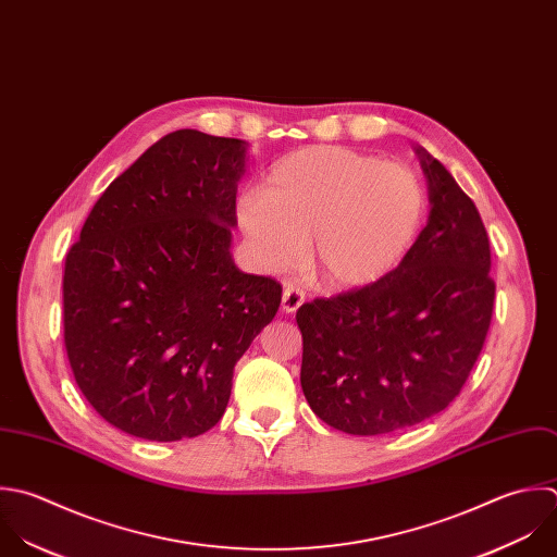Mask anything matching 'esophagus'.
Masks as SVG:
<instances>
[{
    "label": "esophagus",
    "instance_id": "esophagus-1",
    "mask_svg": "<svg viewBox=\"0 0 557 557\" xmlns=\"http://www.w3.org/2000/svg\"><path fill=\"white\" fill-rule=\"evenodd\" d=\"M304 301H306V295H304L301 288H297V286H293V284H288V286L284 288V295H282V310H284L286 314H295V312L301 308Z\"/></svg>",
    "mask_w": 557,
    "mask_h": 557
}]
</instances>
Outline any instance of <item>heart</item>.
<instances>
[{
  "label": "heart",
  "instance_id": "1",
  "mask_svg": "<svg viewBox=\"0 0 557 557\" xmlns=\"http://www.w3.org/2000/svg\"><path fill=\"white\" fill-rule=\"evenodd\" d=\"M428 210L419 175L338 145L299 149L271 166L262 193L236 203L238 227L264 273H286L306 253L334 290L388 275L414 245Z\"/></svg>",
  "mask_w": 557,
  "mask_h": 557
}]
</instances>
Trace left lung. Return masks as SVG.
I'll list each match as a JSON object with an SVG mask.
<instances>
[{
    "label": "left lung",
    "instance_id": "left-lung-1",
    "mask_svg": "<svg viewBox=\"0 0 557 557\" xmlns=\"http://www.w3.org/2000/svg\"><path fill=\"white\" fill-rule=\"evenodd\" d=\"M417 156L430 214L399 267L297 310L304 395L323 423L354 436L397 432L443 412L491 327L495 282L482 216L425 147Z\"/></svg>",
    "mask_w": 557,
    "mask_h": 557
}]
</instances>
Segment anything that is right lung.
I'll return each mask as SVG.
<instances>
[{
    "label": "right lung",
    "mask_w": 557,
    "mask_h": 557,
    "mask_svg": "<svg viewBox=\"0 0 557 557\" xmlns=\"http://www.w3.org/2000/svg\"><path fill=\"white\" fill-rule=\"evenodd\" d=\"M249 143L177 129L92 206L64 262L73 377L116 430L158 443L219 423L234 367L273 321L282 286L232 260Z\"/></svg>",
    "instance_id": "1"
}]
</instances>
